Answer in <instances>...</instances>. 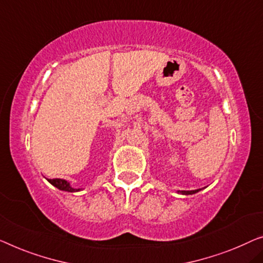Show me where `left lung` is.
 <instances>
[{
    "label": "left lung",
    "instance_id": "obj_1",
    "mask_svg": "<svg viewBox=\"0 0 263 263\" xmlns=\"http://www.w3.org/2000/svg\"><path fill=\"white\" fill-rule=\"evenodd\" d=\"M199 190H201V189H197V190H190V191H178V193H179V194H182V195H193V194L198 193Z\"/></svg>",
    "mask_w": 263,
    "mask_h": 263
}]
</instances>
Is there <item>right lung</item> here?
Wrapping results in <instances>:
<instances>
[{
	"label": "right lung",
	"instance_id": "obj_1",
	"mask_svg": "<svg viewBox=\"0 0 263 263\" xmlns=\"http://www.w3.org/2000/svg\"><path fill=\"white\" fill-rule=\"evenodd\" d=\"M48 182L58 187L59 190H64V191H68V193H76V191H80V189H74V187L70 186V184L65 181V179H60V178H54V179H48Z\"/></svg>",
	"mask_w": 263,
	"mask_h": 263
}]
</instances>
